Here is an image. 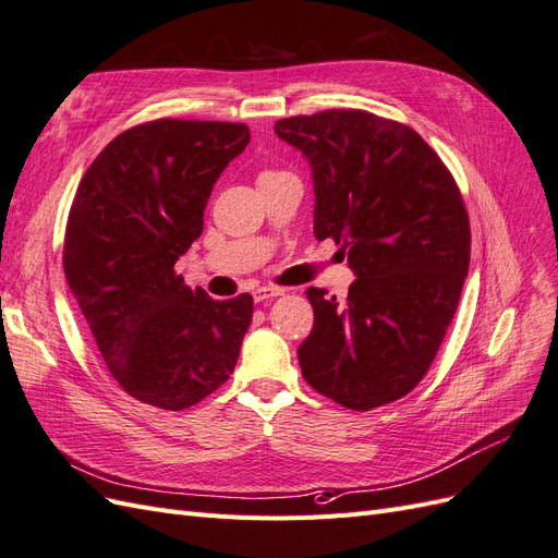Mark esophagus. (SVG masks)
I'll list each match as a JSON object with an SVG mask.
<instances>
[{
  "label": "esophagus",
  "mask_w": 558,
  "mask_h": 558,
  "mask_svg": "<svg viewBox=\"0 0 558 558\" xmlns=\"http://www.w3.org/2000/svg\"><path fill=\"white\" fill-rule=\"evenodd\" d=\"M277 295H283V289H279V286H260V289L253 291V300H256V302L277 298Z\"/></svg>",
  "instance_id": "esophagus-1"
}]
</instances>
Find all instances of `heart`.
<instances>
[{
  "label": "heart",
  "instance_id": "heart-1",
  "mask_svg": "<svg viewBox=\"0 0 558 558\" xmlns=\"http://www.w3.org/2000/svg\"><path fill=\"white\" fill-rule=\"evenodd\" d=\"M269 172H275V170H265V172H263V174H269Z\"/></svg>",
  "mask_w": 558,
  "mask_h": 558
}]
</instances>
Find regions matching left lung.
I'll list each match as a JSON object with an SVG mask.
<instances>
[{
  "label": "left lung",
  "instance_id": "obj_1",
  "mask_svg": "<svg viewBox=\"0 0 558 558\" xmlns=\"http://www.w3.org/2000/svg\"><path fill=\"white\" fill-rule=\"evenodd\" d=\"M275 132L312 165L316 240L356 269L347 298L307 289L302 377L347 410L400 400L426 377L459 307L470 265L459 185L418 132L363 109L281 118Z\"/></svg>",
  "mask_w": 558,
  "mask_h": 558
}]
</instances>
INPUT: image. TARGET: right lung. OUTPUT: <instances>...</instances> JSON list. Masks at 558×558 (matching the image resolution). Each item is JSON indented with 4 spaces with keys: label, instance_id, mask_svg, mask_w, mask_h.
<instances>
[{
    "label": "right lung",
    "instance_id": "obj_1",
    "mask_svg": "<svg viewBox=\"0 0 558 558\" xmlns=\"http://www.w3.org/2000/svg\"><path fill=\"white\" fill-rule=\"evenodd\" d=\"M244 123L156 118L111 140L83 174L62 265L111 377L158 410L193 408L240 359L253 298L211 300L174 272L205 226Z\"/></svg>",
    "mask_w": 558,
    "mask_h": 558
}]
</instances>
